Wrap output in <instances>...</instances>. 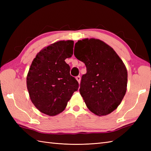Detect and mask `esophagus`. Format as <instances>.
Wrapping results in <instances>:
<instances>
[{
	"mask_svg": "<svg viewBox=\"0 0 151 151\" xmlns=\"http://www.w3.org/2000/svg\"><path fill=\"white\" fill-rule=\"evenodd\" d=\"M76 81H77L78 82V83H80V82H81V76H76Z\"/></svg>",
	"mask_w": 151,
	"mask_h": 151,
	"instance_id": "esophagus-1",
	"label": "esophagus"
}]
</instances>
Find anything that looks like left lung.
I'll return each instance as SVG.
<instances>
[{"label": "left lung", "instance_id": "obj_1", "mask_svg": "<svg viewBox=\"0 0 151 151\" xmlns=\"http://www.w3.org/2000/svg\"><path fill=\"white\" fill-rule=\"evenodd\" d=\"M74 54L87 69L79 89L87 107L99 116L110 114L127 91L128 74L123 62L110 46L95 38L78 40Z\"/></svg>", "mask_w": 151, "mask_h": 151}]
</instances>
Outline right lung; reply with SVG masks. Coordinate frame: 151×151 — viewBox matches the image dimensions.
I'll return each instance as SVG.
<instances>
[{
    "label": "right lung",
    "instance_id": "obj_1",
    "mask_svg": "<svg viewBox=\"0 0 151 151\" xmlns=\"http://www.w3.org/2000/svg\"><path fill=\"white\" fill-rule=\"evenodd\" d=\"M73 47L72 40L58 41L41 50L32 62L27 86L32 102L41 113L60 114L78 90V83L65 62L72 56Z\"/></svg>",
    "mask_w": 151,
    "mask_h": 151
}]
</instances>
